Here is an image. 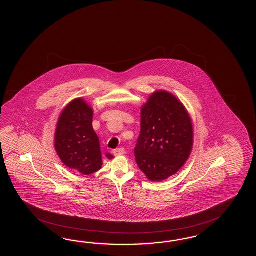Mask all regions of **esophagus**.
Wrapping results in <instances>:
<instances>
[{
    "label": "esophagus",
    "instance_id": "1",
    "mask_svg": "<svg viewBox=\"0 0 256 256\" xmlns=\"http://www.w3.org/2000/svg\"><path fill=\"white\" fill-rule=\"evenodd\" d=\"M114 154L115 156H122L124 152H126V150H124V148H118V149H115L114 150Z\"/></svg>",
    "mask_w": 256,
    "mask_h": 256
}]
</instances>
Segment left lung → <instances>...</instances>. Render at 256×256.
Returning a JSON list of instances; mask_svg holds the SVG:
<instances>
[{
	"instance_id": "1",
	"label": "left lung",
	"mask_w": 256,
	"mask_h": 256,
	"mask_svg": "<svg viewBox=\"0 0 256 256\" xmlns=\"http://www.w3.org/2000/svg\"><path fill=\"white\" fill-rule=\"evenodd\" d=\"M193 138L192 120L184 104L172 93L156 90L142 107L136 163L150 181L168 180L188 161Z\"/></svg>"
}]
</instances>
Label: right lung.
<instances>
[{"label":"right lung","mask_w":256,"mask_h":256,"mask_svg":"<svg viewBox=\"0 0 256 256\" xmlns=\"http://www.w3.org/2000/svg\"><path fill=\"white\" fill-rule=\"evenodd\" d=\"M93 110L82 98L66 106L56 124L54 149L68 168L88 176L102 166L100 140L92 127ZM110 158H114L107 154Z\"/></svg>","instance_id":"add662e5"}]
</instances>
